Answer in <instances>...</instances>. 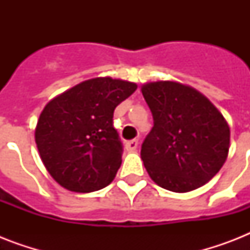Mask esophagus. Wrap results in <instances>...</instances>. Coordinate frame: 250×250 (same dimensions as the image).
<instances>
[{"label":"esophagus","mask_w":250,"mask_h":250,"mask_svg":"<svg viewBox=\"0 0 250 250\" xmlns=\"http://www.w3.org/2000/svg\"><path fill=\"white\" fill-rule=\"evenodd\" d=\"M139 146V140L137 139H133V140H129L127 144H125V148L128 152H135Z\"/></svg>","instance_id":"34e87169"}]
</instances>
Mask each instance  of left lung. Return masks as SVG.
I'll return each mask as SVG.
<instances>
[{"label":"left lung","instance_id":"8db88e82","mask_svg":"<svg viewBox=\"0 0 250 250\" xmlns=\"http://www.w3.org/2000/svg\"><path fill=\"white\" fill-rule=\"evenodd\" d=\"M141 92L154 119L141 146L149 176L178 193L206 184L229 156V127L225 117L204 94L178 82H150Z\"/></svg>","mask_w":250,"mask_h":250}]
</instances>
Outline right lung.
Instances as JSON below:
<instances>
[{
  "label": "right lung",
  "mask_w": 250,
  "mask_h": 250,
  "mask_svg": "<svg viewBox=\"0 0 250 250\" xmlns=\"http://www.w3.org/2000/svg\"><path fill=\"white\" fill-rule=\"evenodd\" d=\"M136 88L127 80L93 78L45 105L35 141L45 168L61 187L88 193L113 182L122 164L114 110Z\"/></svg>",
  "instance_id": "right-lung-1"
}]
</instances>
